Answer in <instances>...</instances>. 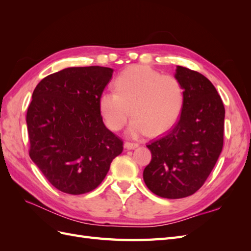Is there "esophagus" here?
<instances>
[{
	"mask_svg": "<svg viewBox=\"0 0 251 251\" xmlns=\"http://www.w3.org/2000/svg\"><path fill=\"white\" fill-rule=\"evenodd\" d=\"M139 144L136 143V142H130V141H126L125 142V148L127 149V150H133V149H136L138 148Z\"/></svg>",
	"mask_w": 251,
	"mask_h": 251,
	"instance_id": "34e87169",
	"label": "esophagus"
}]
</instances>
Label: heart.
<instances>
[{
	"mask_svg": "<svg viewBox=\"0 0 251 251\" xmlns=\"http://www.w3.org/2000/svg\"><path fill=\"white\" fill-rule=\"evenodd\" d=\"M184 88L174 75H162L148 66L133 65L115 80V91L100 96V110L105 125L119 131L131 114L127 135L138 137L165 133L177 124L183 111Z\"/></svg>",
	"mask_w": 251,
	"mask_h": 251,
	"instance_id": "heart-1",
	"label": "heart"
}]
</instances>
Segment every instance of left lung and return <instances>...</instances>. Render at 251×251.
<instances>
[{
    "mask_svg": "<svg viewBox=\"0 0 251 251\" xmlns=\"http://www.w3.org/2000/svg\"><path fill=\"white\" fill-rule=\"evenodd\" d=\"M184 88L177 124L148 148L151 160L143 180L151 193L168 199L195 194L204 184L223 148L225 109L214 85L201 73L177 66Z\"/></svg>",
    "mask_w": 251,
    "mask_h": 251,
    "instance_id": "left-lung-1",
    "label": "left lung"
}]
</instances>
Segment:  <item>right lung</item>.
<instances>
[{"label":"right lung","mask_w":251,"mask_h":251,"mask_svg":"<svg viewBox=\"0 0 251 251\" xmlns=\"http://www.w3.org/2000/svg\"><path fill=\"white\" fill-rule=\"evenodd\" d=\"M113 69L72 67L43 78L27 115L29 156L58 191L81 195L101 183L124 142L105 127L100 96Z\"/></svg>","instance_id":"obj_1"}]
</instances>
